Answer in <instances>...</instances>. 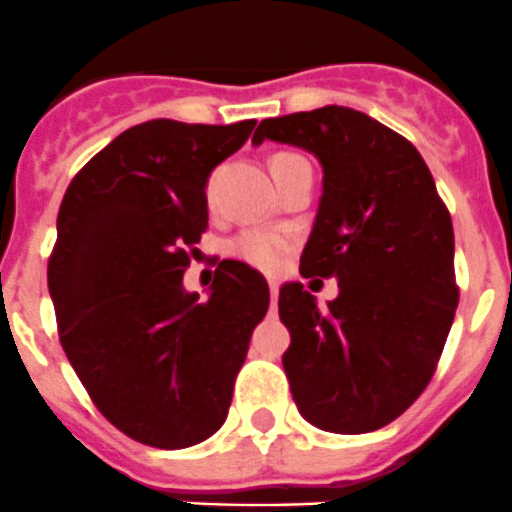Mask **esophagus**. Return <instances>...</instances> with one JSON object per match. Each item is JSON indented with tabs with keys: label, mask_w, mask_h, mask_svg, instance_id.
<instances>
[{
	"label": "esophagus",
	"mask_w": 512,
	"mask_h": 512,
	"mask_svg": "<svg viewBox=\"0 0 512 512\" xmlns=\"http://www.w3.org/2000/svg\"><path fill=\"white\" fill-rule=\"evenodd\" d=\"M270 298H273L275 306V301H278V283H275V280H270Z\"/></svg>",
	"instance_id": "esophagus-1"
}]
</instances>
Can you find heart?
<instances>
[{"mask_svg": "<svg viewBox=\"0 0 512 512\" xmlns=\"http://www.w3.org/2000/svg\"><path fill=\"white\" fill-rule=\"evenodd\" d=\"M280 158H288V155H275L273 163ZM229 252H232V257L257 267V270H275V267L283 262L285 252H288V239L278 232L250 229V232L237 234V237L229 242Z\"/></svg>", "mask_w": 512, "mask_h": 512, "instance_id": "obj_1", "label": "heart"}]
</instances>
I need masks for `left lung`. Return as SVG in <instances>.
Here are the masks:
<instances>
[{"label": "left lung", "instance_id": "left-lung-1", "mask_svg": "<svg viewBox=\"0 0 512 512\" xmlns=\"http://www.w3.org/2000/svg\"><path fill=\"white\" fill-rule=\"evenodd\" d=\"M265 140L324 168L301 275L339 280L326 308L301 283L280 288L290 393L316 428L377 431L411 408L444 352L459 301L451 216L416 147L357 109L265 119L252 145Z\"/></svg>", "mask_w": 512, "mask_h": 512}]
</instances>
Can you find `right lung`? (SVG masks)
Returning <instances> with one entry per match:
<instances>
[{"mask_svg": "<svg viewBox=\"0 0 512 512\" xmlns=\"http://www.w3.org/2000/svg\"><path fill=\"white\" fill-rule=\"evenodd\" d=\"M150 119L78 170L58 211L48 290L63 352L109 423L158 449H186L227 421L265 278L219 262L209 298L183 273L209 224L206 183L255 130Z\"/></svg>", "mask_w": 512, "mask_h": 512, "instance_id": "add662e5", "label": "right lung"}]
</instances>
